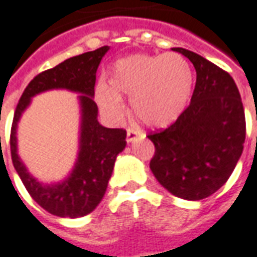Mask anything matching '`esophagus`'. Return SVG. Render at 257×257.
I'll return each instance as SVG.
<instances>
[{"instance_id":"esophagus-1","label":"esophagus","mask_w":257,"mask_h":257,"mask_svg":"<svg viewBox=\"0 0 257 257\" xmlns=\"http://www.w3.org/2000/svg\"><path fill=\"white\" fill-rule=\"evenodd\" d=\"M138 136H142V132L138 128H128V132H126V139L128 142H134Z\"/></svg>"}]
</instances>
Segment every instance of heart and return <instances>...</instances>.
<instances>
[{"label":"heart","instance_id":"1","mask_svg":"<svg viewBox=\"0 0 257 257\" xmlns=\"http://www.w3.org/2000/svg\"><path fill=\"white\" fill-rule=\"evenodd\" d=\"M193 84V67L183 55L139 53L115 63L111 87L99 84L95 99L104 114L118 119L123 112L121 95H131V109L138 119L151 126H166L187 106Z\"/></svg>","mask_w":257,"mask_h":257}]
</instances>
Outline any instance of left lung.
I'll return each instance as SVG.
<instances>
[{
  "label": "left lung",
  "mask_w": 257,
  "mask_h": 257,
  "mask_svg": "<svg viewBox=\"0 0 257 257\" xmlns=\"http://www.w3.org/2000/svg\"><path fill=\"white\" fill-rule=\"evenodd\" d=\"M194 66L190 105L170 126L151 132V170L173 195L202 200L224 186L243 151L245 109L233 78L187 49L174 48Z\"/></svg>",
  "instance_id": "left-lung-1"
}]
</instances>
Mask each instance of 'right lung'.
Here are the masks:
<instances>
[{
  "label": "right lung",
  "instance_id": "1",
  "mask_svg": "<svg viewBox=\"0 0 257 257\" xmlns=\"http://www.w3.org/2000/svg\"><path fill=\"white\" fill-rule=\"evenodd\" d=\"M108 46L70 57L53 69L35 76L19 98L11 126V158L15 170L35 201L52 215L77 218L90 214L105 194L108 180L114 170L115 159L125 149L126 131L104 128L97 121L98 108L94 97L95 73ZM52 88H67L81 92L83 112L82 142L78 165L66 182L56 186H43L26 172L16 155V122L35 93Z\"/></svg>",
  "mask_w": 257,
  "mask_h": 257
}]
</instances>
